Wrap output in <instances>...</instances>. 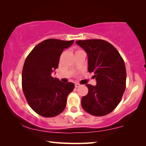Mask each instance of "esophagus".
<instances>
[{"instance_id":"1","label":"esophagus","mask_w":146,"mask_h":146,"mask_svg":"<svg viewBox=\"0 0 146 146\" xmlns=\"http://www.w3.org/2000/svg\"><path fill=\"white\" fill-rule=\"evenodd\" d=\"M80 84L79 83H75V87L76 88H78V87H80Z\"/></svg>"}]
</instances>
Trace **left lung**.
Masks as SVG:
<instances>
[{"mask_svg":"<svg viewBox=\"0 0 146 146\" xmlns=\"http://www.w3.org/2000/svg\"><path fill=\"white\" fill-rule=\"evenodd\" d=\"M76 43L86 52L89 72L94 74L96 86H86L88 93L82 98V107L95 116L111 112L120 102L125 89L126 70L116 48L100 39L78 40Z\"/></svg>","mask_w":146,"mask_h":146,"instance_id":"1","label":"left lung"}]
</instances>
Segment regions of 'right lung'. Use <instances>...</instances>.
Wrapping results in <instances>:
<instances>
[{
	"label": "right lung",
	"mask_w": 146,
	"mask_h": 146,
	"mask_svg": "<svg viewBox=\"0 0 146 146\" xmlns=\"http://www.w3.org/2000/svg\"><path fill=\"white\" fill-rule=\"evenodd\" d=\"M70 41L45 40L34 48L25 60L22 73V87L29 105L38 114L54 117L66 108L68 94L74 88L72 82L63 83L52 76L58 68L60 57Z\"/></svg>",
	"instance_id": "right-lung-1"
}]
</instances>
